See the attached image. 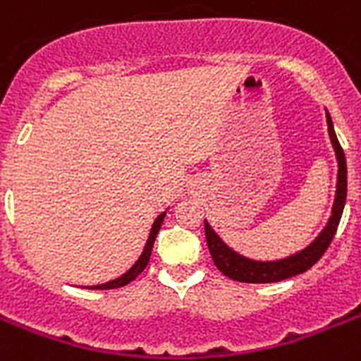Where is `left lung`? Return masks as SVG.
Listing matches in <instances>:
<instances>
[{
  "instance_id": "8db88e82",
  "label": "left lung",
  "mask_w": 361,
  "mask_h": 361,
  "mask_svg": "<svg viewBox=\"0 0 361 361\" xmlns=\"http://www.w3.org/2000/svg\"><path fill=\"white\" fill-rule=\"evenodd\" d=\"M326 123L331 147H334L337 158V183L336 199H334L331 214L324 229L315 236V240L311 242L310 246H305L304 250L293 253L289 257L278 259V261H255V259L244 257L240 253H236L233 247L227 246L226 242L220 238V235L210 227L209 221L204 220V236H207V246H209V252L212 255V261L218 267V270L226 274L227 278L242 281V283H276V281L293 278V276H298V274L310 270L322 257V253L328 250L331 238L336 235L337 226H339L343 209H345V199H347V160H345V152L337 141L334 123H331L328 111Z\"/></svg>"
}]
</instances>
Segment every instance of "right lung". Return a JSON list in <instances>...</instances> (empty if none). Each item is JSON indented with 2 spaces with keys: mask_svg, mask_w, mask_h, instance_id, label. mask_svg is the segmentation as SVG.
Returning a JSON list of instances; mask_svg holds the SVG:
<instances>
[{
  "mask_svg": "<svg viewBox=\"0 0 361 361\" xmlns=\"http://www.w3.org/2000/svg\"><path fill=\"white\" fill-rule=\"evenodd\" d=\"M164 218H166V210H164L162 214L157 216V220L152 221V227H151V233H149V238H147L145 242V247H143V252H141V255L137 257V261L132 264L128 270H126L123 276H119V278L111 279V281H106V283H100V285H91V287H87V289H117V287H125V285H128L130 281H134L137 276H140L143 270H145L147 262H149V259H151V252H152V246H154V240H157V235L158 231H160V227H162L164 224Z\"/></svg>",
  "mask_w": 361,
  "mask_h": 361,
  "instance_id": "1",
  "label": "right lung"
}]
</instances>
